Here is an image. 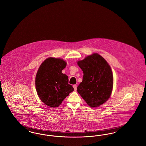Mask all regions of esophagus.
Segmentation results:
<instances>
[{"label": "esophagus", "instance_id": "esophagus-1", "mask_svg": "<svg viewBox=\"0 0 146 146\" xmlns=\"http://www.w3.org/2000/svg\"><path fill=\"white\" fill-rule=\"evenodd\" d=\"M73 88H74V90H76V88H77V86H76V85H74L73 86Z\"/></svg>", "mask_w": 146, "mask_h": 146}]
</instances>
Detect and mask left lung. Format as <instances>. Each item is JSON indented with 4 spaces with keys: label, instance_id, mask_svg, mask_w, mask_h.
I'll use <instances>...</instances> for the list:
<instances>
[{
    "label": "left lung",
    "instance_id": "1",
    "mask_svg": "<svg viewBox=\"0 0 146 146\" xmlns=\"http://www.w3.org/2000/svg\"><path fill=\"white\" fill-rule=\"evenodd\" d=\"M77 63L84 73L83 81L77 87L78 92L92 108L104 104L111 96L113 89L110 66L97 53Z\"/></svg>",
    "mask_w": 146,
    "mask_h": 146
}]
</instances>
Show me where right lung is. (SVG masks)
Wrapping results in <instances>:
<instances>
[{"instance_id":"right-lung-1","label":"right lung","mask_w":146,"mask_h":146,"mask_svg":"<svg viewBox=\"0 0 146 146\" xmlns=\"http://www.w3.org/2000/svg\"><path fill=\"white\" fill-rule=\"evenodd\" d=\"M66 62L61 58L49 57L42 63L35 77V88L42 102L55 108L74 90L68 77L62 73Z\"/></svg>"}]
</instances>
